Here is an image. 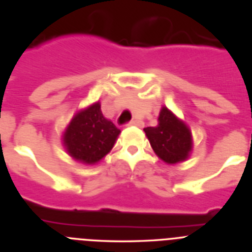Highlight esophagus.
<instances>
[{"mask_svg":"<svg viewBox=\"0 0 252 252\" xmlns=\"http://www.w3.org/2000/svg\"><path fill=\"white\" fill-rule=\"evenodd\" d=\"M126 126H138V127H143L144 123L140 120H131L129 123L126 124Z\"/></svg>","mask_w":252,"mask_h":252,"instance_id":"1","label":"esophagus"}]
</instances>
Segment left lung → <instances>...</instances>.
I'll return each instance as SVG.
<instances>
[{"label":"left lung","instance_id":"1","mask_svg":"<svg viewBox=\"0 0 252 252\" xmlns=\"http://www.w3.org/2000/svg\"><path fill=\"white\" fill-rule=\"evenodd\" d=\"M156 155L167 164L184 161L192 150L189 127L170 109L162 107L156 127L144 128Z\"/></svg>","mask_w":252,"mask_h":252}]
</instances>
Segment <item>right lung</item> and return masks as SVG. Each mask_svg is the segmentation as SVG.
<instances>
[{"label":"right lung","instance_id":"obj_1","mask_svg":"<svg viewBox=\"0 0 252 252\" xmlns=\"http://www.w3.org/2000/svg\"><path fill=\"white\" fill-rule=\"evenodd\" d=\"M120 129L102 115L95 102L74 115L63 133V146L68 155L84 164H95L102 159L119 135Z\"/></svg>","mask_w":252,"mask_h":252}]
</instances>
